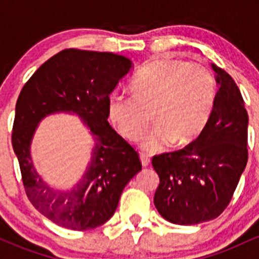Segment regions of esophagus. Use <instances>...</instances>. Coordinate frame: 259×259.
<instances>
[{"mask_svg":"<svg viewBox=\"0 0 259 259\" xmlns=\"http://www.w3.org/2000/svg\"><path fill=\"white\" fill-rule=\"evenodd\" d=\"M140 160H141L142 167H147V165L150 164L151 158H150V156H148V154L141 153V154H140Z\"/></svg>","mask_w":259,"mask_h":259,"instance_id":"1","label":"esophagus"}]
</instances>
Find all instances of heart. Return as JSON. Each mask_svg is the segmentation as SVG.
I'll return each instance as SVG.
<instances>
[{"label":"heart","mask_w":259,"mask_h":259,"mask_svg":"<svg viewBox=\"0 0 259 259\" xmlns=\"http://www.w3.org/2000/svg\"><path fill=\"white\" fill-rule=\"evenodd\" d=\"M133 95L114 92L108 100L109 119L130 141L141 138L153 113L156 126L141 146L157 152L173 142L184 146L198 138L213 111L217 81L209 68L178 58L151 62L133 82Z\"/></svg>","instance_id":"heart-1"}]
</instances>
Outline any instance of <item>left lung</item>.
I'll list each match as a JSON object with an SVG mask.
<instances>
[{
    "label": "left lung",
    "instance_id": "obj_1",
    "mask_svg": "<svg viewBox=\"0 0 259 259\" xmlns=\"http://www.w3.org/2000/svg\"><path fill=\"white\" fill-rule=\"evenodd\" d=\"M218 86L206 126L189 146L154 156L159 177L154 206L178 225H195L221 215L247 164L248 115L234 79L212 64Z\"/></svg>",
    "mask_w": 259,
    "mask_h": 259
}]
</instances>
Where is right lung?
Returning <instances> with one entry per match:
<instances>
[{"instance_id": "right-lung-1", "label": "right lung", "mask_w": 259, "mask_h": 259, "mask_svg": "<svg viewBox=\"0 0 259 259\" xmlns=\"http://www.w3.org/2000/svg\"><path fill=\"white\" fill-rule=\"evenodd\" d=\"M133 69L112 52L64 50L45 62L20 91L12 145L29 200L41 214L72 230H90L114 214L126 184L141 170L139 154L108 123L109 95ZM56 112L75 114L94 140L84 174L69 189L47 184L31 158L39 121Z\"/></svg>"}]
</instances>
